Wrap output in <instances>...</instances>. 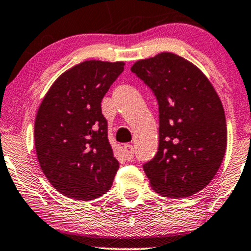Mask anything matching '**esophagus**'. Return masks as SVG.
<instances>
[{"label": "esophagus", "mask_w": 251, "mask_h": 251, "mask_svg": "<svg viewBox=\"0 0 251 251\" xmlns=\"http://www.w3.org/2000/svg\"><path fill=\"white\" fill-rule=\"evenodd\" d=\"M123 154H125L126 159L130 161L133 159V146L130 145V144H126V145L123 146Z\"/></svg>", "instance_id": "1"}]
</instances>
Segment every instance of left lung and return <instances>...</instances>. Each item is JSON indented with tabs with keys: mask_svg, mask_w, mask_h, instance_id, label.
<instances>
[{
	"mask_svg": "<svg viewBox=\"0 0 251 251\" xmlns=\"http://www.w3.org/2000/svg\"><path fill=\"white\" fill-rule=\"evenodd\" d=\"M131 72L159 105V149L143 166L151 185L163 197L198 193L215 177L227 145L217 92L197 66L171 52L138 60Z\"/></svg>",
	"mask_w": 251,
	"mask_h": 251,
	"instance_id": "8db88e82",
	"label": "left lung"
}]
</instances>
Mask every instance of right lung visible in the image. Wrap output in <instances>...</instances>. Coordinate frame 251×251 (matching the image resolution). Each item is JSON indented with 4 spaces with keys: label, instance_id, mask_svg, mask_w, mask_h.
<instances>
[{
    "label": "right lung",
    "instance_id": "right-lung-1",
    "mask_svg": "<svg viewBox=\"0 0 251 251\" xmlns=\"http://www.w3.org/2000/svg\"><path fill=\"white\" fill-rule=\"evenodd\" d=\"M123 70L122 61H83L64 72L41 102L34 126L37 160L65 197L94 200L112 186L119 162L101 99Z\"/></svg>",
    "mask_w": 251,
    "mask_h": 251
}]
</instances>
